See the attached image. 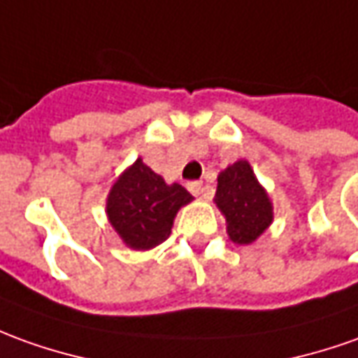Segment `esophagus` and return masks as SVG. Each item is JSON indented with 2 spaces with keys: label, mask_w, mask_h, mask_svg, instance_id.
<instances>
[{
  "label": "esophagus",
  "mask_w": 358,
  "mask_h": 358,
  "mask_svg": "<svg viewBox=\"0 0 358 358\" xmlns=\"http://www.w3.org/2000/svg\"><path fill=\"white\" fill-rule=\"evenodd\" d=\"M187 189L194 194V196H203L204 194V185L201 181H191V183L187 185Z\"/></svg>",
  "instance_id": "1"
}]
</instances>
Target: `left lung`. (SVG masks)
Masks as SVG:
<instances>
[{
  "label": "left lung",
  "mask_w": 358,
  "mask_h": 358,
  "mask_svg": "<svg viewBox=\"0 0 358 358\" xmlns=\"http://www.w3.org/2000/svg\"><path fill=\"white\" fill-rule=\"evenodd\" d=\"M214 203L226 218L230 240L238 245L253 243L273 224V203L245 159L218 175Z\"/></svg>",
  "instance_id": "1"
}]
</instances>
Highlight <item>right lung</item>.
Masks as SVG:
<instances>
[{
	"instance_id": "add662e5",
	"label": "right lung",
	"mask_w": 358,
	"mask_h": 358,
	"mask_svg": "<svg viewBox=\"0 0 358 358\" xmlns=\"http://www.w3.org/2000/svg\"><path fill=\"white\" fill-rule=\"evenodd\" d=\"M191 201L185 187L167 185L138 157L110 187L107 216L130 250L146 251L169 238L177 212Z\"/></svg>"
}]
</instances>
